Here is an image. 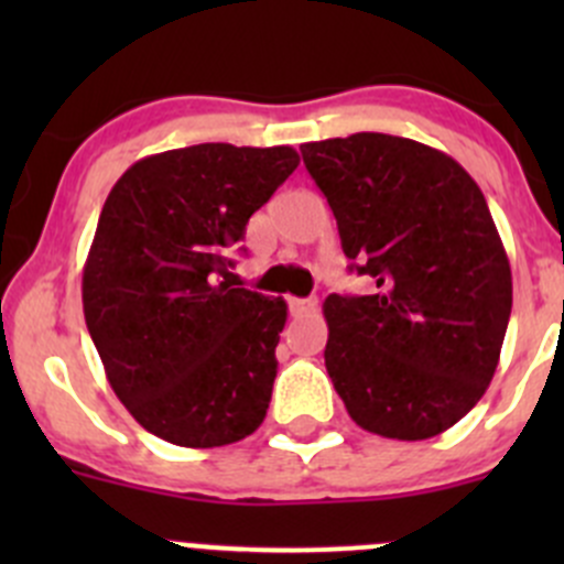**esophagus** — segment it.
Instances as JSON below:
<instances>
[{"label":"esophagus","mask_w":564,"mask_h":564,"mask_svg":"<svg viewBox=\"0 0 564 564\" xmlns=\"http://www.w3.org/2000/svg\"><path fill=\"white\" fill-rule=\"evenodd\" d=\"M316 300L308 297V300H300V297H292L289 300V311H292V316H311L316 314Z\"/></svg>","instance_id":"1"}]
</instances>
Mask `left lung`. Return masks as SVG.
<instances>
[{
	"instance_id": "8db88e82",
	"label": "left lung",
	"mask_w": 564,
	"mask_h": 564,
	"mask_svg": "<svg viewBox=\"0 0 564 564\" xmlns=\"http://www.w3.org/2000/svg\"><path fill=\"white\" fill-rule=\"evenodd\" d=\"M373 294L324 300V366L360 429L417 442L456 425L497 371L513 278L482 191L445 152L388 133L300 147Z\"/></svg>"
}]
</instances>
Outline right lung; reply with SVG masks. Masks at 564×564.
<instances>
[{
    "instance_id": "1",
    "label": "right lung",
    "mask_w": 564,
    "mask_h": 564,
    "mask_svg": "<svg viewBox=\"0 0 564 564\" xmlns=\"http://www.w3.org/2000/svg\"><path fill=\"white\" fill-rule=\"evenodd\" d=\"M297 166L292 147L196 144L133 163L108 193L84 318L108 384L150 434L224 447L264 420L286 303L226 275L248 218Z\"/></svg>"
}]
</instances>
